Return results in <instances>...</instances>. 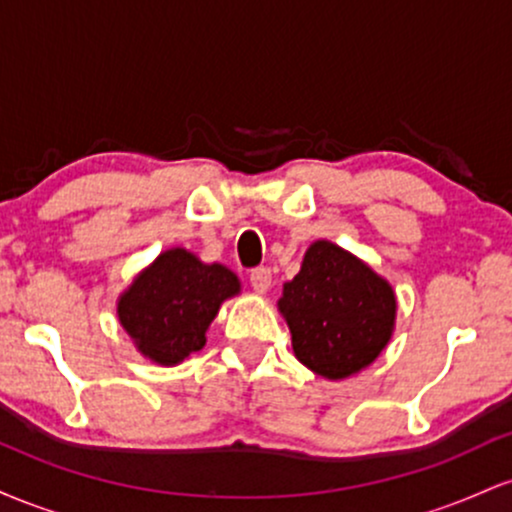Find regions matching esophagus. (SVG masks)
<instances>
[{"label":"esophagus","instance_id":"esophagus-1","mask_svg":"<svg viewBox=\"0 0 512 512\" xmlns=\"http://www.w3.org/2000/svg\"><path fill=\"white\" fill-rule=\"evenodd\" d=\"M250 286L257 293H267L272 286V269L269 267H255L250 272Z\"/></svg>","mask_w":512,"mask_h":512}]
</instances>
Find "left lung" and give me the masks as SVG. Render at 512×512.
Returning <instances> with one entry per match:
<instances>
[{"instance_id": "left-lung-1", "label": "left lung", "mask_w": 512, "mask_h": 512, "mask_svg": "<svg viewBox=\"0 0 512 512\" xmlns=\"http://www.w3.org/2000/svg\"><path fill=\"white\" fill-rule=\"evenodd\" d=\"M276 305L291 330L293 354L327 380L370 366L395 330L392 286L330 240L310 245Z\"/></svg>"}]
</instances>
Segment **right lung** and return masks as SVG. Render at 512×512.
I'll list each match as a JSON object with an SVG mask.
<instances>
[{"instance_id": "right-lung-1", "label": "right lung", "mask_w": 512, "mask_h": 512, "mask_svg": "<svg viewBox=\"0 0 512 512\" xmlns=\"http://www.w3.org/2000/svg\"><path fill=\"white\" fill-rule=\"evenodd\" d=\"M238 293L240 281L231 269L173 248L134 276L117 301V317L139 354L158 366H178L207 344L221 303Z\"/></svg>"}]
</instances>
